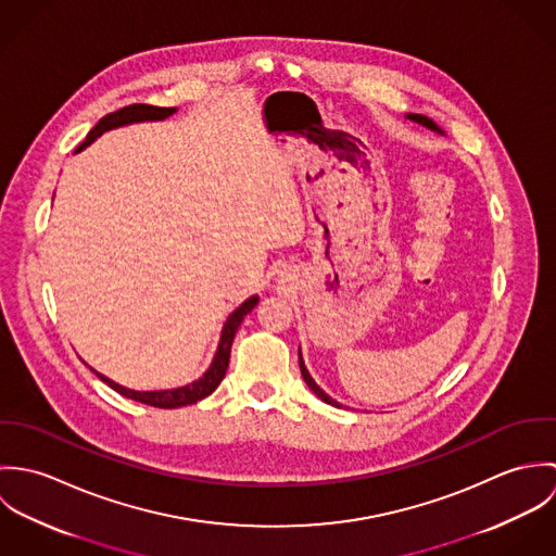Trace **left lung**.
Wrapping results in <instances>:
<instances>
[{
    "label": "left lung",
    "mask_w": 556,
    "mask_h": 556,
    "mask_svg": "<svg viewBox=\"0 0 556 556\" xmlns=\"http://www.w3.org/2000/svg\"><path fill=\"white\" fill-rule=\"evenodd\" d=\"M408 122H413V124H417V126H421V128H426V130H430V132H437V135H445L439 126H437V122H432L430 117H426V115H419V113H406L404 115ZM300 370H302V377H304V381H306V386L317 394L323 402H327V404H331V406H342L338 400H333L331 396H327L320 388H318L317 383H315V379L311 377V372H308V368H306V364H304V357H302V349H300Z\"/></svg>",
    "instance_id": "left-lung-1"
}]
</instances>
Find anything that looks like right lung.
<instances>
[{
  "instance_id": "add662e5",
  "label": "right lung",
  "mask_w": 556,
  "mask_h": 556,
  "mask_svg": "<svg viewBox=\"0 0 556 556\" xmlns=\"http://www.w3.org/2000/svg\"><path fill=\"white\" fill-rule=\"evenodd\" d=\"M173 113H177L175 106H150V104H130V106H124L115 113H109L104 115L91 130L89 135L85 137V141L80 143L79 148L75 150V154L83 152L87 146H91L98 137H102L104 132L109 130H115V128H122V126H130V124H141V122H162L166 117H170ZM258 304V295H252L248 298L241 306H238L227 323L223 325V331H220V342H218V349H216V355L210 364V368L203 372V377H199L197 381L188 383V386H181V388H173V390H156V392H137V390H130V388H124L115 381H111L109 377L100 375L98 370H93L98 375V379H102L109 388H113L117 394L122 396L130 397V400H137V402H143V404H150V406H159V408H177V406H186V404H194L199 400H203L205 396H210L218 386L220 381L225 379L227 375V368H229V357H231V344H233V338L238 333L239 325L243 317Z\"/></svg>"
}]
</instances>
